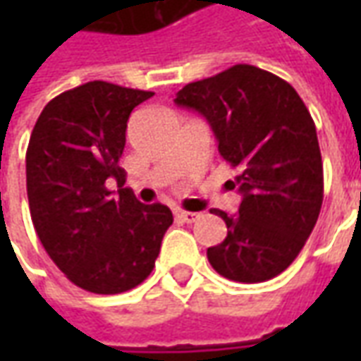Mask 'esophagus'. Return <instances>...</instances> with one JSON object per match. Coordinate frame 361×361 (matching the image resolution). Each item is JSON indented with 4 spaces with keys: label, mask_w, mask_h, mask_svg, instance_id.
Instances as JSON below:
<instances>
[{
    "label": "esophagus",
    "mask_w": 361,
    "mask_h": 361,
    "mask_svg": "<svg viewBox=\"0 0 361 361\" xmlns=\"http://www.w3.org/2000/svg\"><path fill=\"white\" fill-rule=\"evenodd\" d=\"M176 219L181 220V222H195L199 219V214L197 212H189V211H181V209H176Z\"/></svg>",
    "instance_id": "34e87169"
}]
</instances>
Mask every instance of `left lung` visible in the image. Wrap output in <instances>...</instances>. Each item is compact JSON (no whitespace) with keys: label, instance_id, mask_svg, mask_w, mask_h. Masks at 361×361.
Wrapping results in <instances>:
<instances>
[{"label":"left lung","instance_id":"left-lung-1","mask_svg":"<svg viewBox=\"0 0 361 361\" xmlns=\"http://www.w3.org/2000/svg\"><path fill=\"white\" fill-rule=\"evenodd\" d=\"M173 102L199 111L238 168V214L224 242L209 247L212 269L235 282H265L286 271L307 242L323 204V160L310 110L294 87L255 66H234L185 85Z\"/></svg>","mask_w":361,"mask_h":361}]
</instances>
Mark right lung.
Returning <instances> with one entry per match:
<instances>
[{"instance_id":"add662e5","label":"right lung","mask_w":361,"mask_h":361,"mask_svg":"<svg viewBox=\"0 0 361 361\" xmlns=\"http://www.w3.org/2000/svg\"><path fill=\"white\" fill-rule=\"evenodd\" d=\"M154 92L106 81L66 90L36 121L27 149V195L44 250L75 286L121 294L154 267L172 211L123 189L127 119ZM118 181V195L107 181Z\"/></svg>"}]
</instances>
